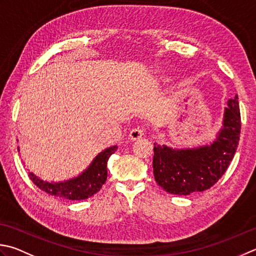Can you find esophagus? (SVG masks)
I'll list each match as a JSON object with an SVG mask.
<instances>
[{
	"label": "esophagus",
	"instance_id": "esophagus-1",
	"mask_svg": "<svg viewBox=\"0 0 256 256\" xmlns=\"http://www.w3.org/2000/svg\"><path fill=\"white\" fill-rule=\"evenodd\" d=\"M143 136V128H134L130 131L128 138L132 140V141H135V140H138Z\"/></svg>",
	"mask_w": 256,
	"mask_h": 256
}]
</instances>
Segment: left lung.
Segmentation results:
<instances>
[{
	"label": "left lung",
	"mask_w": 256,
	"mask_h": 256,
	"mask_svg": "<svg viewBox=\"0 0 256 256\" xmlns=\"http://www.w3.org/2000/svg\"><path fill=\"white\" fill-rule=\"evenodd\" d=\"M241 115L238 94L224 108L222 126L210 143L193 148H172L154 143L155 181L170 194L203 192L221 178L236 152Z\"/></svg>",
	"instance_id": "1"
}]
</instances>
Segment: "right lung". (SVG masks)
Here are the masks:
<instances>
[{
    "label": "right lung",
    "instance_id": "obj_1",
    "mask_svg": "<svg viewBox=\"0 0 256 256\" xmlns=\"http://www.w3.org/2000/svg\"><path fill=\"white\" fill-rule=\"evenodd\" d=\"M18 150L20 152V148H18ZM116 150L118 145H112L105 148L93 158L91 164L82 173L64 181L48 182L32 172H28V176L38 188L50 195L71 200V201L86 200L98 193L106 181L108 161Z\"/></svg>",
    "mask_w": 256,
    "mask_h": 256
}]
</instances>
